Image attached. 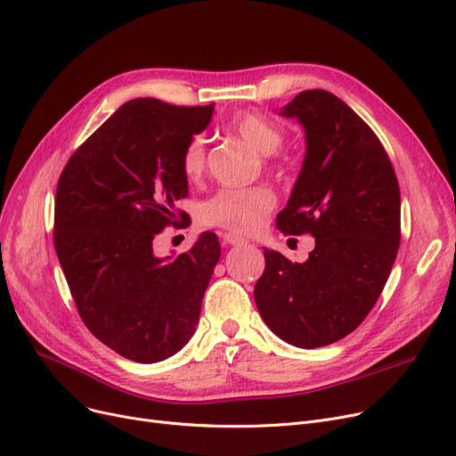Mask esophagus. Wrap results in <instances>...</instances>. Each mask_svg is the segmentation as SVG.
<instances>
[{
  "mask_svg": "<svg viewBox=\"0 0 456 456\" xmlns=\"http://www.w3.org/2000/svg\"><path fill=\"white\" fill-rule=\"evenodd\" d=\"M224 242L229 244V246H242V244H246L248 240H246L244 236L236 234V232H224Z\"/></svg>",
  "mask_w": 456,
  "mask_h": 456,
  "instance_id": "esophagus-1",
  "label": "esophagus"
}]
</instances>
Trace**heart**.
Here are the masks:
<instances>
[{
	"mask_svg": "<svg viewBox=\"0 0 456 456\" xmlns=\"http://www.w3.org/2000/svg\"><path fill=\"white\" fill-rule=\"evenodd\" d=\"M231 131L246 140L262 155H272L282 146V131L266 116L244 112L231 122ZM272 164V160H268ZM181 170L188 181H200L207 172V148L201 134L190 136L181 151ZM277 196L270 186L222 188L203 201L200 218L208 227H224L231 232L253 234L265 225L275 208Z\"/></svg>",
	"mask_w": 456,
	"mask_h": 456,
	"instance_id": "b5f03b06",
	"label": "heart"
}]
</instances>
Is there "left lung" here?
<instances>
[{
    "label": "left lung",
    "mask_w": 456,
    "mask_h": 456,
    "mask_svg": "<svg viewBox=\"0 0 456 456\" xmlns=\"http://www.w3.org/2000/svg\"><path fill=\"white\" fill-rule=\"evenodd\" d=\"M281 114L303 124L306 155L277 229L313 234L316 248L303 265L265 248L255 303L279 338L314 349L353 332L385 289L401 242L399 183L379 136L334 94L299 92Z\"/></svg>",
    "instance_id": "8db88e82"
}]
</instances>
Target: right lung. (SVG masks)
<instances>
[{
    "label": "right lung",
    "instance_id": "right-lung-1",
    "mask_svg": "<svg viewBox=\"0 0 456 456\" xmlns=\"http://www.w3.org/2000/svg\"><path fill=\"white\" fill-rule=\"evenodd\" d=\"M214 110L131 100L69 157L55 196L53 242L71 297L95 338L129 361L175 354L196 330L220 242L203 232L174 260L153 240L184 214L181 151Z\"/></svg>",
    "mask_w": 456,
    "mask_h": 456
}]
</instances>
